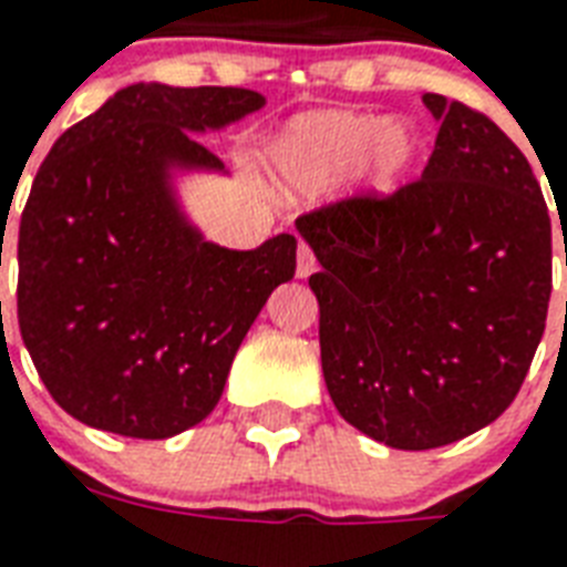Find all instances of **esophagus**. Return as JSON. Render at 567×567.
<instances>
[{
    "mask_svg": "<svg viewBox=\"0 0 567 567\" xmlns=\"http://www.w3.org/2000/svg\"><path fill=\"white\" fill-rule=\"evenodd\" d=\"M315 265H318V261H315V252H311V247L306 240H300V247H297V276H300V279L311 276Z\"/></svg>",
    "mask_w": 567,
    "mask_h": 567,
    "instance_id": "34e87169",
    "label": "esophagus"
}]
</instances>
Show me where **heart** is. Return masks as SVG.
Returning a JSON list of instances; mask_svg holds the SVG:
<instances>
[{
  "mask_svg": "<svg viewBox=\"0 0 567 567\" xmlns=\"http://www.w3.org/2000/svg\"><path fill=\"white\" fill-rule=\"evenodd\" d=\"M288 179L327 182L364 164L377 185H391L417 158V137L405 126L359 111H318L293 120L279 150Z\"/></svg>",
  "mask_w": 567,
  "mask_h": 567,
  "instance_id": "b5f03b06",
  "label": "heart"
}]
</instances>
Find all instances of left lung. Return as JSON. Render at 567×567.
<instances>
[{
  "label": "left lung",
  "mask_w": 567,
  "mask_h": 567,
  "mask_svg": "<svg viewBox=\"0 0 567 567\" xmlns=\"http://www.w3.org/2000/svg\"><path fill=\"white\" fill-rule=\"evenodd\" d=\"M421 179L297 217L320 261V362L347 423L432 450L497 421L545 336L554 240L542 185L483 111L423 93Z\"/></svg>",
  "instance_id": "8db88e82"
}]
</instances>
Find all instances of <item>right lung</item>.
<instances>
[{"mask_svg": "<svg viewBox=\"0 0 567 567\" xmlns=\"http://www.w3.org/2000/svg\"><path fill=\"white\" fill-rule=\"evenodd\" d=\"M265 105L244 87L128 84L58 137L17 240V318L43 385L66 414L128 439H171L212 412L231 359L297 238L258 249L203 240L171 167L223 171L190 132Z\"/></svg>", "mask_w": 567, "mask_h": 567, "instance_id": "add662e5", "label": "right lung"}]
</instances>
